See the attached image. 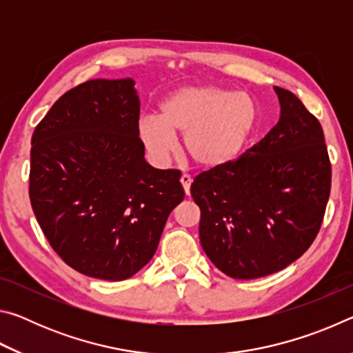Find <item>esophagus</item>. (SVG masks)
<instances>
[{
	"mask_svg": "<svg viewBox=\"0 0 353 353\" xmlns=\"http://www.w3.org/2000/svg\"><path fill=\"white\" fill-rule=\"evenodd\" d=\"M181 182H182V187H183L185 194L190 196V187H191V182H193V181H191V177L187 176V174H183L181 177Z\"/></svg>",
	"mask_w": 353,
	"mask_h": 353,
	"instance_id": "esophagus-1",
	"label": "esophagus"
}]
</instances>
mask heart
<instances>
[{
    "label": "heart",
    "mask_w": 353,
    "mask_h": 353,
    "mask_svg": "<svg viewBox=\"0 0 353 353\" xmlns=\"http://www.w3.org/2000/svg\"><path fill=\"white\" fill-rule=\"evenodd\" d=\"M160 115L143 117L139 139L154 163L163 165L183 149L198 168L218 171L236 162L255 126V107L248 94L214 85L183 87L160 103Z\"/></svg>",
    "instance_id": "1"
}]
</instances>
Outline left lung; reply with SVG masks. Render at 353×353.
<instances>
[{"mask_svg": "<svg viewBox=\"0 0 353 353\" xmlns=\"http://www.w3.org/2000/svg\"><path fill=\"white\" fill-rule=\"evenodd\" d=\"M280 118L224 170L191 183L208 259L232 279L270 276L312 246L324 219L332 166L321 123L294 93L274 87Z\"/></svg>", "mask_w": 353, "mask_h": 353, "instance_id": "1", "label": "left lung"}]
</instances>
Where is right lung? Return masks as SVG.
Segmentation results:
<instances>
[{
	"label": "right lung",
	"instance_id": "obj_1",
	"mask_svg": "<svg viewBox=\"0 0 353 353\" xmlns=\"http://www.w3.org/2000/svg\"><path fill=\"white\" fill-rule=\"evenodd\" d=\"M134 85L126 77L71 88L31 140L29 198L45 236L73 270L110 282L152 259L185 196L181 172L145 160Z\"/></svg>",
	"mask_w": 353,
	"mask_h": 353
}]
</instances>
